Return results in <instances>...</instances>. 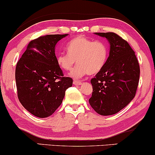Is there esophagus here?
Wrapping results in <instances>:
<instances>
[{"label": "esophagus", "instance_id": "esophagus-1", "mask_svg": "<svg viewBox=\"0 0 155 155\" xmlns=\"http://www.w3.org/2000/svg\"><path fill=\"white\" fill-rule=\"evenodd\" d=\"M74 85H76V86H78V85H81V81H78V80H75V81H74Z\"/></svg>", "mask_w": 155, "mask_h": 155}]
</instances>
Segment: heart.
I'll list each match as a JSON object with an SVG mask.
<instances>
[{
    "label": "heart",
    "instance_id": "heart-1",
    "mask_svg": "<svg viewBox=\"0 0 155 155\" xmlns=\"http://www.w3.org/2000/svg\"><path fill=\"white\" fill-rule=\"evenodd\" d=\"M66 49L68 53L57 56V63L65 71H71L76 63L79 64L71 74L75 79L87 74H97L104 68L108 60V47L104 41L79 35L68 42Z\"/></svg>",
    "mask_w": 155,
    "mask_h": 155
}]
</instances>
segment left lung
Wrapping results in <instances>:
<instances>
[{
  "label": "left lung",
  "mask_w": 155,
  "mask_h": 155,
  "mask_svg": "<svg viewBox=\"0 0 155 155\" xmlns=\"http://www.w3.org/2000/svg\"><path fill=\"white\" fill-rule=\"evenodd\" d=\"M110 43V51L104 68L91 79L90 106L104 116L118 113L133 100L140 77V66L135 51L117 33H95Z\"/></svg>",
  "instance_id": "left-lung-1"
}]
</instances>
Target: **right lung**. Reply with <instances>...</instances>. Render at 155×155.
Listing matches in <instances>:
<instances>
[{"mask_svg": "<svg viewBox=\"0 0 155 155\" xmlns=\"http://www.w3.org/2000/svg\"><path fill=\"white\" fill-rule=\"evenodd\" d=\"M68 34L46 35L29 42L17 63L15 79L19 102L39 118L49 117L62 104L73 79L64 76L54 47Z\"/></svg>", "mask_w": 155, "mask_h": 155, "instance_id": "obj_1", "label": "right lung"}]
</instances>
